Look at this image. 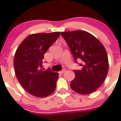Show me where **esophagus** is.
<instances>
[{"label": "esophagus", "instance_id": "1", "mask_svg": "<svg viewBox=\"0 0 121 121\" xmlns=\"http://www.w3.org/2000/svg\"><path fill=\"white\" fill-rule=\"evenodd\" d=\"M65 71H66V70H62V71H59V73L60 74H63L64 72H65Z\"/></svg>", "mask_w": 121, "mask_h": 121}]
</instances>
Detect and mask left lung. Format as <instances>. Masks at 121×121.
<instances>
[{"label":"left lung","instance_id":"8db88e82","mask_svg":"<svg viewBox=\"0 0 121 121\" xmlns=\"http://www.w3.org/2000/svg\"><path fill=\"white\" fill-rule=\"evenodd\" d=\"M76 59L81 60V70H74L75 78L70 86L75 92L88 95L102 85L108 71L107 53L102 43L93 35L85 31L61 32Z\"/></svg>","mask_w":121,"mask_h":121}]
</instances>
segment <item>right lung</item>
<instances>
[{"instance_id": "1", "label": "right lung", "mask_w": 121, "mask_h": 121, "mask_svg": "<svg viewBox=\"0 0 121 121\" xmlns=\"http://www.w3.org/2000/svg\"><path fill=\"white\" fill-rule=\"evenodd\" d=\"M60 35V32H53L29 35L15 53L14 67L18 81L35 96L44 98L55 90L59 74L49 70L44 71L40 67L44 54Z\"/></svg>"}]
</instances>
